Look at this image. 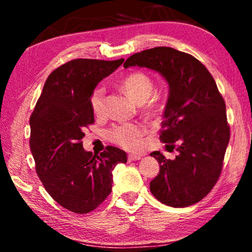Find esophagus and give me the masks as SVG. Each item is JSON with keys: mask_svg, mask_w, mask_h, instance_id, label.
Returning <instances> with one entry per match:
<instances>
[{"mask_svg": "<svg viewBox=\"0 0 252 252\" xmlns=\"http://www.w3.org/2000/svg\"><path fill=\"white\" fill-rule=\"evenodd\" d=\"M140 159H141V156H139V155H129V156H127V161H129V162L138 161Z\"/></svg>", "mask_w": 252, "mask_h": 252, "instance_id": "esophagus-1", "label": "esophagus"}]
</instances>
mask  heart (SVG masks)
Listing matches in <instances>:
<instances>
[{"instance_id": "obj_1", "label": "heart", "mask_w": 252, "mask_h": 252, "mask_svg": "<svg viewBox=\"0 0 252 252\" xmlns=\"http://www.w3.org/2000/svg\"><path fill=\"white\" fill-rule=\"evenodd\" d=\"M121 88L132 100L138 103H144L143 112L151 117H156L160 112V104L155 100H148L153 92V81L149 75L142 72H133L126 75L121 80ZM105 90L103 87H96L90 96V105L93 112L100 114L103 111ZM144 134V127L139 123H118L108 132L109 139L126 150H136L141 144Z\"/></svg>"}]
</instances>
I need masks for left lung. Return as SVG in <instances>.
I'll list each match as a JSON object with an SVG mask.
<instances>
[{
	"instance_id": "obj_1",
	"label": "left lung",
	"mask_w": 252,
	"mask_h": 252,
	"mask_svg": "<svg viewBox=\"0 0 252 252\" xmlns=\"http://www.w3.org/2000/svg\"><path fill=\"white\" fill-rule=\"evenodd\" d=\"M135 65L159 72L169 83L160 139L178 151L173 160L160 151L150 155L160 163L151 193L167 206L189 207L210 192L222 171L230 139L224 100L207 67L188 53L158 46L123 64Z\"/></svg>"
}]
</instances>
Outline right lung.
Listing matches in <instances>:
<instances>
[{
	"mask_svg": "<svg viewBox=\"0 0 252 252\" xmlns=\"http://www.w3.org/2000/svg\"><path fill=\"white\" fill-rule=\"evenodd\" d=\"M114 61L75 59L55 69L30 118V148L48 193L72 212H91L112 189V171L126 153L106 147L100 156L83 149L85 127L94 123L90 96L96 84L120 66Z\"/></svg>",
	"mask_w": 252,
	"mask_h": 252,
	"instance_id": "1",
	"label": "right lung"
}]
</instances>
